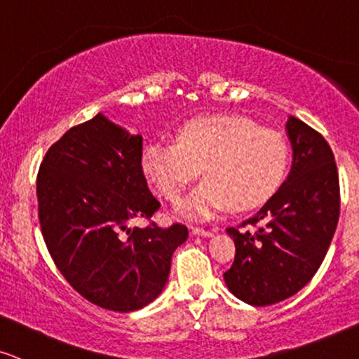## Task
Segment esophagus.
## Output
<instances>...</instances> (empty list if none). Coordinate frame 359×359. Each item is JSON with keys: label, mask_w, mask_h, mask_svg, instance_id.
Here are the masks:
<instances>
[{"label": "esophagus", "mask_w": 359, "mask_h": 359, "mask_svg": "<svg viewBox=\"0 0 359 359\" xmlns=\"http://www.w3.org/2000/svg\"><path fill=\"white\" fill-rule=\"evenodd\" d=\"M191 233L194 236H203V238H211L213 236V231H210V229H205V228H193Z\"/></svg>", "instance_id": "34e87169"}]
</instances>
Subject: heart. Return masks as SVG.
I'll return each mask as SVG.
<instances>
[{
	"label": "heart",
	"instance_id": "1",
	"mask_svg": "<svg viewBox=\"0 0 359 359\" xmlns=\"http://www.w3.org/2000/svg\"><path fill=\"white\" fill-rule=\"evenodd\" d=\"M287 144L280 133L241 116H203L184 123L175 141H149L141 170L166 200L175 201L191 181L206 178L178 213L211 219L229 206L250 210L273 196L287 168Z\"/></svg>",
	"mask_w": 359,
	"mask_h": 359
}]
</instances>
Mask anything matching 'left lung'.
Returning <instances> with one entry per match:
<instances>
[{"label": "left lung", "instance_id": "left-lung-1", "mask_svg": "<svg viewBox=\"0 0 359 359\" xmlns=\"http://www.w3.org/2000/svg\"><path fill=\"white\" fill-rule=\"evenodd\" d=\"M286 135L293 163L285 183L253 218L228 228L236 245L224 273L228 290L253 306L280 303L298 293L321 266L339 218V180L333 151L320 133L290 116Z\"/></svg>", "mask_w": 359, "mask_h": 359}]
</instances>
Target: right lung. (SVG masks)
Masks as SVG:
<instances>
[{"instance_id":"obj_1","label":"right lung","mask_w":359,"mask_h":359,"mask_svg":"<svg viewBox=\"0 0 359 359\" xmlns=\"http://www.w3.org/2000/svg\"><path fill=\"white\" fill-rule=\"evenodd\" d=\"M141 135L98 113L48 149L36 180L44 243L66 281L96 306L118 313L161 294L171 256L188 228H130L159 208L141 170Z\"/></svg>"}]
</instances>
